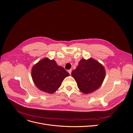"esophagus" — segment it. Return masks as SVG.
Masks as SVG:
<instances>
[{
  "label": "esophagus",
  "instance_id": "34e87169",
  "mask_svg": "<svg viewBox=\"0 0 133 133\" xmlns=\"http://www.w3.org/2000/svg\"><path fill=\"white\" fill-rule=\"evenodd\" d=\"M71 71H72V70H71V69H70V70H68V72L69 73V74H70V75H71Z\"/></svg>",
  "mask_w": 133,
  "mask_h": 133
}]
</instances>
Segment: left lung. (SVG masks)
I'll return each mask as SVG.
<instances>
[{"mask_svg": "<svg viewBox=\"0 0 133 133\" xmlns=\"http://www.w3.org/2000/svg\"><path fill=\"white\" fill-rule=\"evenodd\" d=\"M71 75L75 79L80 90L84 94L92 93L102 85L105 76L104 66L90 58L81 59Z\"/></svg>", "mask_w": 133, "mask_h": 133, "instance_id": "1", "label": "left lung"}]
</instances>
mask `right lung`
<instances>
[{"label":"right lung","instance_id":"1","mask_svg":"<svg viewBox=\"0 0 133 133\" xmlns=\"http://www.w3.org/2000/svg\"><path fill=\"white\" fill-rule=\"evenodd\" d=\"M31 75L39 89L53 94L61 86L63 79L70 75L63 67L58 66L54 59L45 58L32 67Z\"/></svg>","mask_w":133,"mask_h":133}]
</instances>
